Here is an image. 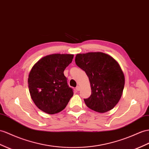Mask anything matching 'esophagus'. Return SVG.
<instances>
[{"label":"esophagus","mask_w":149,"mask_h":149,"mask_svg":"<svg viewBox=\"0 0 149 149\" xmlns=\"http://www.w3.org/2000/svg\"><path fill=\"white\" fill-rule=\"evenodd\" d=\"M75 89H76V91H80V87H79V86H77V87H76Z\"/></svg>","instance_id":"esophagus-1"}]
</instances>
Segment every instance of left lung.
Returning a JSON list of instances; mask_svg holds the SVG:
<instances>
[{
  "instance_id": "8db88e82",
  "label": "left lung",
  "mask_w": 149,
  "mask_h": 149,
  "mask_svg": "<svg viewBox=\"0 0 149 149\" xmlns=\"http://www.w3.org/2000/svg\"><path fill=\"white\" fill-rule=\"evenodd\" d=\"M75 63L89 77L91 95L84 102L87 107L105 113L115 106L123 94L125 76L117 61L102 52L79 53Z\"/></svg>"
}]
</instances>
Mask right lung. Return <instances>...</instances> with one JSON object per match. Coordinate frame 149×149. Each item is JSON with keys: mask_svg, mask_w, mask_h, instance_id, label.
<instances>
[{"mask_svg": "<svg viewBox=\"0 0 149 149\" xmlns=\"http://www.w3.org/2000/svg\"><path fill=\"white\" fill-rule=\"evenodd\" d=\"M74 58L72 54H52L34 65L28 77V87L34 103L42 111L58 113L66 107L74 93L63 72Z\"/></svg>", "mask_w": 149, "mask_h": 149, "instance_id": "right-lung-1", "label": "right lung"}]
</instances>
